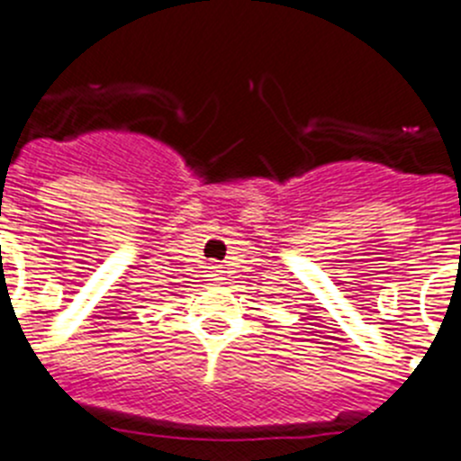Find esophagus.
Masks as SVG:
<instances>
[{
  "mask_svg": "<svg viewBox=\"0 0 461 461\" xmlns=\"http://www.w3.org/2000/svg\"><path fill=\"white\" fill-rule=\"evenodd\" d=\"M206 277H211V280H213V282H221L222 280L221 267H215V264H211V267H209V276H206Z\"/></svg>",
  "mask_w": 461,
  "mask_h": 461,
  "instance_id": "34e87169",
  "label": "esophagus"
}]
</instances>
